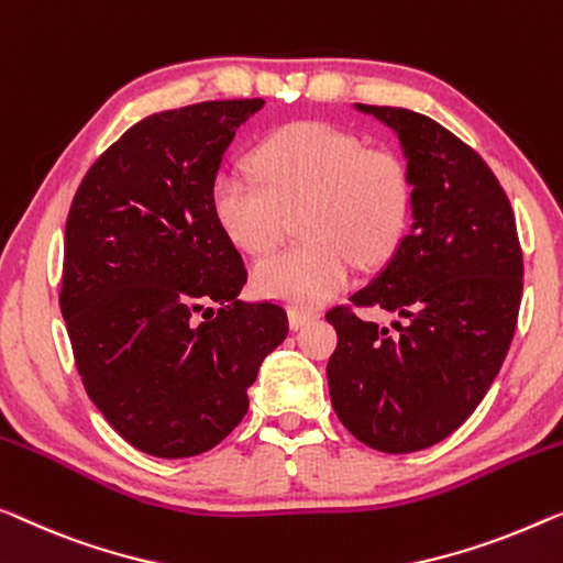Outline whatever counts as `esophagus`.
Here are the masks:
<instances>
[{
    "mask_svg": "<svg viewBox=\"0 0 563 563\" xmlns=\"http://www.w3.org/2000/svg\"><path fill=\"white\" fill-rule=\"evenodd\" d=\"M313 318H318V313H313V310H303V308H290L288 310V323H290L292 331L303 329V325L313 321Z\"/></svg>",
    "mask_w": 563,
    "mask_h": 563,
    "instance_id": "34e87169",
    "label": "esophagus"
}]
</instances>
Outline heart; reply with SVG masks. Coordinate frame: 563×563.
<instances>
[{"label": "heart", "mask_w": 563, "mask_h": 563, "mask_svg": "<svg viewBox=\"0 0 563 563\" xmlns=\"http://www.w3.org/2000/svg\"><path fill=\"white\" fill-rule=\"evenodd\" d=\"M263 187L240 172L212 181V212L228 238L250 255L283 238L285 217L300 212L306 245L255 265V290L296 308H318L346 288L356 260L376 265L407 230L412 184L399 156L366 148L329 123H288L255 154Z\"/></svg>", "instance_id": "obj_1"}]
</instances>
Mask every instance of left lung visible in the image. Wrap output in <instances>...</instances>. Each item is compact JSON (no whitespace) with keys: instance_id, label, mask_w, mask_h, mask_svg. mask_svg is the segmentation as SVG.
<instances>
[{"instance_id":"obj_1","label":"left lung","mask_w":563,"mask_h":563,"mask_svg":"<svg viewBox=\"0 0 563 563\" xmlns=\"http://www.w3.org/2000/svg\"><path fill=\"white\" fill-rule=\"evenodd\" d=\"M399 139L412 224L356 306L405 318L397 331L333 308L331 405L368 448H432L475 412L516 333L523 255L516 217L488 164L455 133L407 108L354 103Z\"/></svg>"}]
</instances>
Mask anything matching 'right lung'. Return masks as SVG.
I'll list each match as a JSON object with an SVG mask.
<instances>
[{
  "label": "right lung",
  "instance_id": "obj_1",
  "mask_svg": "<svg viewBox=\"0 0 563 563\" xmlns=\"http://www.w3.org/2000/svg\"><path fill=\"white\" fill-rule=\"evenodd\" d=\"M263 106L207 100L148 115L75 191L60 290L75 366L108 424L146 455L220 444L288 335L280 306L238 298L247 271L212 212L224 151Z\"/></svg>",
  "mask_w": 563,
  "mask_h": 563
}]
</instances>
